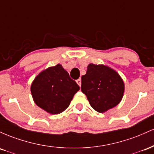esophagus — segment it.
<instances>
[{"mask_svg":"<svg viewBox=\"0 0 154 154\" xmlns=\"http://www.w3.org/2000/svg\"><path fill=\"white\" fill-rule=\"evenodd\" d=\"M76 83L78 84H79V86H81V85H82V80H81V79H78V80H76Z\"/></svg>","mask_w":154,"mask_h":154,"instance_id":"1","label":"esophagus"}]
</instances>
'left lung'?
Returning <instances> with one entry per match:
<instances>
[{
    "label": "left lung",
    "mask_w": 154,
    "mask_h": 154,
    "mask_svg": "<svg viewBox=\"0 0 154 154\" xmlns=\"http://www.w3.org/2000/svg\"><path fill=\"white\" fill-rule=\"evenodd\" d=\"M82 92L89 104L100 113L116 106L124 94V84L120 75L113 69L103 65L90 64L82 77Z\"/></svg>",
    "instance_id": "obj_1"
}]
</instances>
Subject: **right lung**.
<instances>
[{"label": "right lung", "mask_w": 154, "mask_h": 154, "mask_svg": "<svg viewBox=\"0 0 154 154\" xmlns=\"http://www.w3.org/2000/svg\"><path fill=\"white\" fill-rule=\"evenodd\" d=\"M80 87L69 73L58 64L41 72L31 85L35 104L51 114L66 109Z\"/></svg>", "instance_id": "right-lung-1"}]
</instances>
